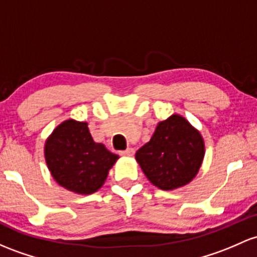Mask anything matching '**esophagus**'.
<instances>
[{"instance_id": "1", "label": "esophagus", "mask_w": 257, "mask_h": 257, "mask_svg": "<svg viewBox=\"0 0 257 257\" xmlns=\"http://www.w3.org/2000/svg\"><path fill=\"white\" fill-rule=\"evenodd\" d=\"M134 152H135V150H134L133 148H128V149H126V150H124V151H120L119 154L122 155V156L131 157V156H133V155H134Z\"/></svg>"}]
</instances>
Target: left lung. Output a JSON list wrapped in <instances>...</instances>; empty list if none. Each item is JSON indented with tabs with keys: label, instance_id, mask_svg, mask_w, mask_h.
Returning a JSON list of instances; mask_svg holds the SVG:
<instances>
[{
	"label": "left lung",
	"instance_id": "obj_1",
	"mask_svg": "<svg viewBox=\"0 0 257 257\" xmlns=\"http://www.w3.org/2000/svg\"><path fill=\"white\" fill-rule=\"evenodd\" d=\"M204 157L201 133L177 113L157 123L151 139L135 154L146 178L162 190L189 184L199 173Z\"/></svg>",
	"mask_w": 257,
	"mask_h": 257
}]
</instances>
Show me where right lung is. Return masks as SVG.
I'll use <instances>...</instances> for the list:
<instances>
[{"mask_svg": "<svg viewBox=\"0 0 257 257\" xmlns=\"http://www.w3.org/2000/svg\"><path fill=\"white\" fill-rule=\"evenodd\" d=\"M45 161L58 185L79 195L95 193L106 182L119 159L101 143H95L87 122L67 119L58 124L44 146Z\"/></svg>", "mask_w": 257, "mask_h": 257, "instance_id": "right-lung-1", "label": "right lung"}]
</instances>
